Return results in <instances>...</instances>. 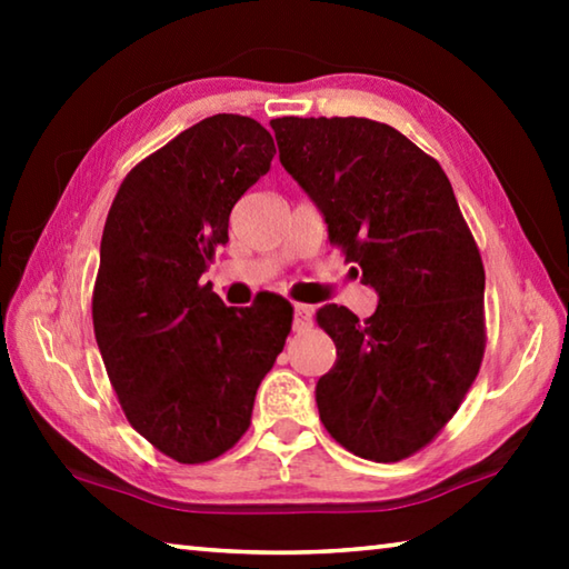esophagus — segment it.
Returning a JSON list of instances; mask_svg holds the SVG:
<instances>
[{
  "label": "esophagus",
  "mask_w": 569,
  "mask_h": 569,
  "mask_svg": "<svg viewBox=\"0 0 569 569\" xmlns=\"http://www.w3.org/2000/svg\"><path fill=\"white\" fill-rule=\"evenodd\" d=\"M311 326V308L303 303L293 306V331H306Z\"/></svg>",
  "instance_id": "obj_1"
}]
</instances>
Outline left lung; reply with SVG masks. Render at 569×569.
<instances>
[{
  "instance_id": "obj_1",
  "label": "left lung",
  "mask_w": 569,
  "mask_h": 569,
  "mask_svg": "<svg viewBox=\"0 0 569 569\" xmlns=\"http://www.w3.org/2000/svg\"><path fill=\"white\" fill-rule=\"evenodd\" d=\"M281 166L313 200L329 240L379 293L359 321L319 308L336 363L319 417L356 457L401 461L455 417L485 356V266L439 162L369 118H276ZM359 276V272L351 268Z\"/></svg>"
}]
</instances>
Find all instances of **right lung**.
Segmentation results:
<instances>
[{"mask_svg":"<svg viewBox=\"0 0 569 569\" xmlns=\"http://www.w3.org/2000/svg\"><path fill=\"white\" fill-rule=\"evenodd\" d=\"M273 152L261 122L213 114L140 160L104 220L94 339L132 429L180 465L236 447L291 333L286 298L228 308L200 283Z\"/></svg>","mask_w":569,"mask_h":569,"instance_id":"1","label":"right lung"}]
</instances>
